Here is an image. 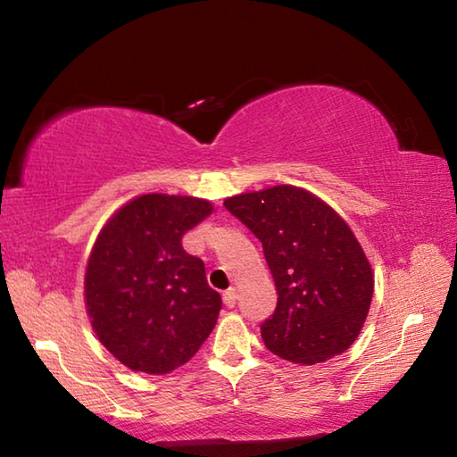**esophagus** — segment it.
Returning <instances> with one entry per match:
<instances>
[{"label": "esophagus", "instance_id": "1", "mask_svg": "<svg viewBox=\"0 0 457 457\" xmlns=\"http://www.w3.org/2000/svg\"><path fill=\"white\" fill-rule=\"evenodd\" d=\"M236 300H237V294L234 288H229L223 292V304H226L228 308H234L236 306Z\"/></svg>", "mask_w": 457, "mask_h": 457}]
</instances>
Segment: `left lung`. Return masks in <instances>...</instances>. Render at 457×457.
I'll return each instance as SVG.
<instances>
[{"mask_svg":"<svg viewBox=\"0 0 457 457\" xmlns=\"http://www.w3.org/2000/svg\"><path fill=\"white\" fill-rule=\"evenodd\" d=\"M223 205L260 239L276 282V311L260 327L268 351L314 365L349 349L367 320L375 276L346 221L294 185L239 193Z\"/></svg>","mask_w":457,"mask_h":457,"instance_id":"left-lung-1","label":"left lung"}]
</instances>
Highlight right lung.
Segmentation results:
<instances>
[{"label": "right lung", "mask_w": 457, "mask_h": 457, "mask_svg": "<svg viewBox=\"0 0 457 457\" xmlns=\"http://www.w3.org/2000/svg\"><path fill=\"white\" fill-rule=\"evenodd\" d=\"M213 205L189 195L146 193L104 223L92 247L84 303L100 343L130 370L167 375L210 337L221 296L210 288L204 262L181 237Z\"/></svg>", "instance_id": "right-lung-1"}]
</instances>
